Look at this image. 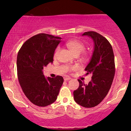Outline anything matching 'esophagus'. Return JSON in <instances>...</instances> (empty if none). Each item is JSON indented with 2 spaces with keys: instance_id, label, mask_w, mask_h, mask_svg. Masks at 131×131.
<instances>
[{
  "instance_id": "34e87169",
  "label": "esophagus",
  "mask_w": 131,
  "mask_h": 131,
  "mask_svg": "<svg viewBox=\"0 0 131 131\" xmlns=\"http://www.w3.org/2000/svg\"><path fill=\"white\" fill-rule=\"evenodd\" d=\"M71 79V78L70 77H64V81H68Z\"/></svg>"
}]
</instances>
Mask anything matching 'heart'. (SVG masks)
I'll return each mask as SVG.
<instances>
[{"instance_id":"obj_1","label":"heart","mask_w":131,"mask_h":131,"mask_svg":"<svg viewBox=\"0 0 131 131\" xmlns=\"http://www.w3.org/2000/svg\"><path fill=\"white\" fill-rule=\"evenodd\" d=\"M66 45L72 51L73 53L76 56H78L80 54L83 53L85 50V45L84 43L80 41V40H71L68 41L66 43ZM60 49L58 47H57L55 49V52L53 53V58H56L57 56H58V52H59ZM76 68L74 67H70L68 66L67 67V70L68 71H72Z\"/></svg>"}]
</instances>
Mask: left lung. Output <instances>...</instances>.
Segmentation results:
<instances>
[{
	"label": "left lung",
	"mask_w": 131,
	"mask_h": 131,
	"mask_svg": "<svg viewBox=\"0 0 131 131\" xmlns=\"http://www.w3.org/2000/svg\"><path fill=\"white\" fill-rule=\"evenodd\" d=\"M82 36L91 37L94 42L92 56L85 68L86 75L92 74V80L88 84H85L78 79L79 86L73 92V95L78 104L92 108L104 99L112 86L115 74V57L112 45L101 34L88 31Z\"/></svg>",
	"instance_id": "8db88e82"
}]
</instances>
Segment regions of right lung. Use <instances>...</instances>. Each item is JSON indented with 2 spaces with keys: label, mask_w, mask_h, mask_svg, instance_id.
Segmentation results:
<instances>
[{
  "label": "right lung",
  "mask_w": 131,
  "mask_h": 131,
  "mask_svg": "<svg viewBox=\"0 0 131 131\" xmlns=\"http://www.w3.org/2000/svg\"><path fill=\"white\" fill-rule=\"evenodd\" d=\"M61 37L40 33L23 44L17 55L18 78L24 94L39 106H48L57 100L63 82L61 76L46 78L43 67L53 63V53Z\"/></svg>",
  "instance_id": "add662e5"
}]
</instances>
